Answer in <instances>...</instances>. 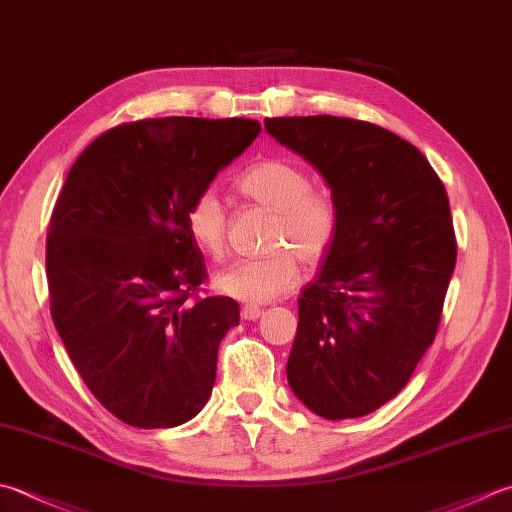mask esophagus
I'll list each match as a JSON object with an SVG mask.
<instances>
[{
	"instance_id": "34e87169",
	"label": "esophagus",
	"mask_w": 512,
	"mask_h": 512,
	"mask_svg": "<svg viewBox=\"0 0 512 512\" xmlns=\"http://www.w3.org/2000/svg\"><path fill=\"white\" fill-rule=\"evenodd\" d=\"M262 313L264 310L259 306H250V304L242 306V319H246V322H255V319L262 317Z\"/></svg>"
}]
</instances>
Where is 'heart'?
Masks as SVG:
<instances>
[{
    "label": "heart",
    "instance_id": "b5f03b06",
    "mask_svg": "<svg viewBox=\"0 0 512 512\" xmlns=\"http://www.w3.org/2000/svg\"><path fill=\"white\" fill-rule=\"evenodd\" d=\"M239 193L275 210L266 255L237 259L215 277V288L226 297L246 304H266L286 295L297 284L299 266L324 257L335 235V206L322 193L310 190L304 168L286 159H266L244 170L237 179ZM186 228L195 244L208 255L222 257L226 250V206L217 190L206 188L186 210Z\"/></svg>",
    "mask_w": 512,
    "mask_h": 512
}]
</instances>
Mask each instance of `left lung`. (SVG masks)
<instances>
[{
    "instance_id": "1",
    "label": "left lung",
    "mask_w": 512,
    "mask_h": 512,
    "mask_svg": "<svg viewBox=\"0 0 512 512\" xmlns=\"http://www.w3.org/2000/svg\"><path fill=\"white\" fill-rule=\"evenodd\" d=\"M264 126L324 177L337 215L297 302L288 384L319 417H364L408 384L435 339L457 257L446 188L382 126L333 115Z\"/></svg>"
}]
</instances>
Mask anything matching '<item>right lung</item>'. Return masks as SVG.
Wrapping results in <instances>:
<instances>
[{
	"label": "right lung",
	"instance_id": "1",
	"mask_svg": "<svg viewBox=\"0 0 512 512\" xmlns=\"http://www.w3.org/2000/svg\"><path fill=\"white\" fill-rule=\"evenodd\" d=\"M262 133L257 119H142L86 146L46 239L50 315L99 402L137 428H175L213 393L230 297L186 304L206 279L190 202Z\"/></svg>",
	"mask_w": 512,
	"mask_h": 512
}]
</instances>
